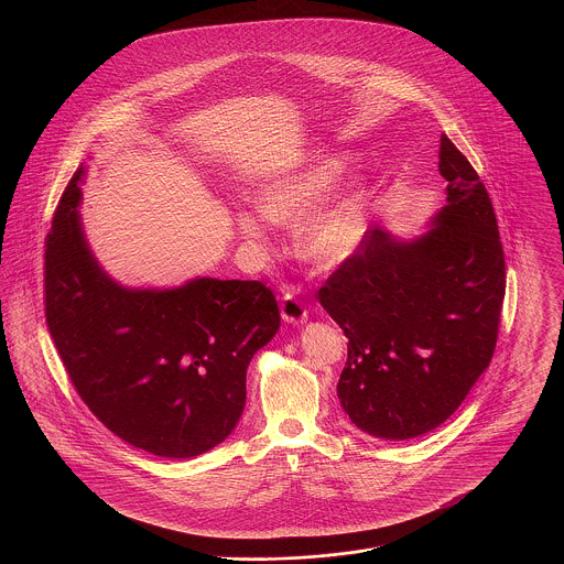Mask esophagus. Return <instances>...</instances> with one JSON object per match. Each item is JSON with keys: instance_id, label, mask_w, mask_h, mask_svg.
<instances>
[{"instance_id": "1", "label": "esophagus", "mask_w": 564, "mask_h": 564, "mask_svg": "<svg viewBox=\"0 0 564 564\" xmlns=\"http://www.w3.org/2000/svg\"><path fill=\"white\" fill-rule=\"evenodd\" d=\"M281 317H283V322L292 323V325H302L308 319V311L297 295L285 294L283 304H281Z\"/></svg>"}]
</instances>
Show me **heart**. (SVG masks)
<instances>
[{
    "label": "heart",
    "mask_w": 564,
    "mask_h": 564,
    "mask_svg": "<svg viewBox=\"0 0 564 564\" xmlns=\"http://www.w3.org/2000/svg\"><path fill=\"white\" fill-rule=\"evenodd\" d=\"M347 161L322 154L272 173L256 192L253 212L235 214V230L242 241L269 245L267 221L295 224V249L302 260L336 269L364 241L368 226L370 188L361 175L343 177Z\"/></svg>",
    "instance_id": "obj_1"
}]
</instances>
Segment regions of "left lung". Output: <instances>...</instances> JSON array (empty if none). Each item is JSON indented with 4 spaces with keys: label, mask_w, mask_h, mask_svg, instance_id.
I'll use <instances>...</instances> for the list:
<instances>
[{
    "label": "left lung",
    "mask_w": 564,
    "mask_h": 564,
    "mask_svg": "<svg viewBox=\"0 0 564 564\" xmlns=\"http://www.w3.org/2000/svg\"><path fill=\"white\" fill-rule=\"evenodd\" d=\"M446 205L414 239L384 228L364 237L319 290L349 338L338 400L352 425L380 440L440 427L488 368L506 295L492 203L455 143L440 139Z\"/></svg>",
    "instance_id": "8db88e82"
}]
</instances>
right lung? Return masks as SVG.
Wrapping results in <instances>:
<instances>
[{"instance_id": "obj_1", "label": "right lung", "mask_w": 564, "mask_h": 564, "mask_svg": "<svg viewBox=\"0 0 564 564\" xmlns=\"http://www.w3.org/2000/svg\"><path fill=\"white\" fill-rule=\"evenodd\" d=\"M86 166L46 239V323L76 391L111 433L150 455L189 458L241 419L251 357L281 325L260 281L189 279L129 288L95 258L78 212Z\"/></svg>"}]
</instances>
